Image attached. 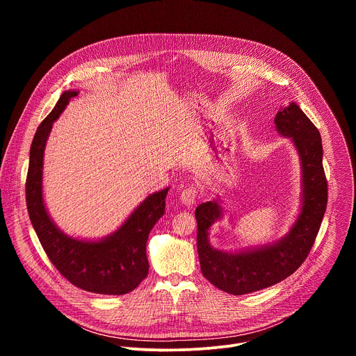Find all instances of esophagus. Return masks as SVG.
<instances>
[{
  "label": "esophagus",
  "mask_w": 356,
  "mask_h": 356,
  "mask_svg": "<svg viewBox=\"0 0 356 356\" xmlns=\"http://www.w3.org/2000/svg\"><path fill=\"white\" fill-rule=\"evenodd\" d=\"M197 193H198V188L195 184H188L186 186L183 190H181V194H180V200L184 206H193L195 200H197Z\"/></svg>",
  "instance_id": "34e87169"
}]
</instances>
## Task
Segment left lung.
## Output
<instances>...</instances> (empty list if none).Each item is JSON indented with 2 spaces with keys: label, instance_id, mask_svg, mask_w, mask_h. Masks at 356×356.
<instances>
[{
  "label": "left lung",
  "instance_id": "left-lung-1",
  "mask_svg": "<svg viewBox=\"0 0 356 356\" xmlns=\"http://www.w3.org/2000/svg\"><path fill=\"white\" fill-rule=\"evenodd\" d=\"M275 124L282 135L293 139L302 166V207L289 235L257 250L220 252L207 238L211 224L221 216L218 204L207 201L195 209L201 273L220 290L235 296L266 289L294 273L307 259L327 209L328 184L318 129L294 103L276 114Z\"/></svg>",
  "mask_w": 356,
  "mask_h": 356
}]
</instances>
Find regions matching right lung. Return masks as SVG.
<instances>
[{
	"instance_id": "1",
	"label": "right lung",
	"mask_w": 356,
	"mask_h": 356,
	"mask_svg": "<svg viewBox=\"0 0 356 356\" xmlns=\"http://www.w3.org/2000/svg\"><path fill=\"white\" fill-rule=\"evenodd\" d=\"M76 95L77 91H65L36 129L25 186L28 214L47 258L65 279L86 291L120 296L135 290L147 276L146 242L150 229L165 214L169 188L147 195L124 225L106 239L79 241L59 231L49 218L42 198L43 150L52 124Z\"/></svg>"
}]
</instances>
